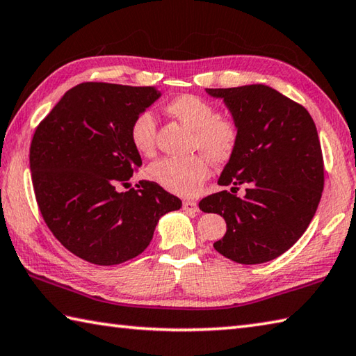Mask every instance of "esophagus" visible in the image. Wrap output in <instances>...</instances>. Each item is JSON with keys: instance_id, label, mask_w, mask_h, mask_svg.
<instances>
[{"instance_id": "obj_1", "label": "esophagus", "mask_w": 356, "mask_h": 356, "mask_svg": "<svg viewBox=\"0 0 356 356\" xmlns=\"http://www.w3.org/2000/svg\"><path fill=\"white\" fill-rule=\"evenodd\" d=\"M184 210L186 211V213H196V211H199V207H197V204L195 202V200H184Z\"/></svg>"}]
</instances>
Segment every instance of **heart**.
<instances>
[{"label":"heart","instance_id":"b5f03b06","mask_svg":"<svg viewBox=\"0 0 356 356\" xmlns=\"http://www.w3.org/2000/svg\"><path fill=\"white\" fill-rule=\"evenodd\" d=\"M166 112L195 132V146L213 163L232 159L240 140V127L230 116L218 115L216 107L196 95H180L168 102ZM156 118L149 111L140 112L131 126L135 149L151 154L156 146ZM147 176L165 190L179 196H195L210 176L209 160L204 156L165 157L147 168Z\"/></svg>","mask_w":356,"mask_h":356}]
</instances>
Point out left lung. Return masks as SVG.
Here are the masks:
<instances>
[{"instance_id": "1", "label": "left lung", "mask_w": 356, "mask_h": 356, "mask_svg": "<svg viewBox=\"0 0 356 356\" xmlns=\"http://www.w3.org/2000/svg\"><path fill=\"white\" fill-rule=\"evenodd\" d=\"M222 99L240 127L235 154L199 209L224 218L227 232L213 244L241 264H260L286 252L312 222L324 188V160L305 107L263 83L205 88ZM246 195L238 198L239 185Z\"/></svg>"}]
</instances>
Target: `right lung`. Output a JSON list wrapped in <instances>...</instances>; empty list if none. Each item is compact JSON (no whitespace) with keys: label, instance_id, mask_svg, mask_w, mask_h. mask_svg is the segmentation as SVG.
I'll return each instance as SVG.
<instances>
[{"label":"right lung","instance_id":"right-lung-1","mask_svg":"<svg viewBox=\"0 0 356 356\" xmlns=\"http://www.w3.org/2000/svg\"><path fill=\"white\" fill-rule=\"evenodd\" d=\"M160 96L156 87L79 83L37 127L29 166L38 209L63 248L82 260L112 266L135 258L160 218L182 207L149 180L118 191L141 166L132 121Z\"/></svg>","mask_w":356,"mask_h":356}]
</instances>
